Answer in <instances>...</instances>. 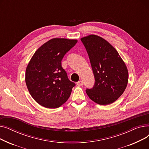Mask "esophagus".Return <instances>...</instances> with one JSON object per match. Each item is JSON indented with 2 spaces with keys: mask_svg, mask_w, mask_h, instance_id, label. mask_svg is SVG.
Returning <instances> with one entry per match:
<instances>
[{
  "mask_svg": "<svg viewBox=\"0 0 149 149\" xmlns=\"http://www.w3.org/2000/svg\"><path fill=\"white\" fill-rule=\"evenodd\" d=\"M77 84L79 86H83V82L82 81H79L77 82Z\"/></svg>",
  "mask_w": 149,
  "mask_h": 149,
  "instance_id": "1",
  "label": "esophagus"
}]
</instances>
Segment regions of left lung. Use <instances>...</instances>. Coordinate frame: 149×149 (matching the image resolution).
I'll return each mask as SVG.
<instances>
[{
	"label": "left lung",
	"instance_id": "obj_1",
	"mask_svg": "<svg viewBox=\"0 0 149 149\" xmlns=\"http://www.w3.org/2000/svg\"><path fill=\"white\" fill-rule=\"evenodd\" d=\"M88 54L95 78L88 97L101 105L111 104L126 89L129 79L127 67L118 52L102 37L89 35L81 38Z\"/></svg>",
	"mask_w": 149,
	"mask_h": 149
}]
</instances>
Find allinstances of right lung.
Here are the masks:
<instances>
[{
	"mask_svg": "<svg viewBox=\"0 0 149 149\" xmlns=\"http://www.w3.org/2000/svg\"><path fill=\"white\" fill-rule=\"evenodd\" d=\"M77 40L52 38L41 46L27 66L25 82L30 94L37 103L50 109L64 104L75 86L61 66L65 55Z\"/></svg>",
	"mask_w": 149,
	"mask_h": 149,
	"instance_id": "right-lung-1",
	"label": "right lung"
}]
</instances>
